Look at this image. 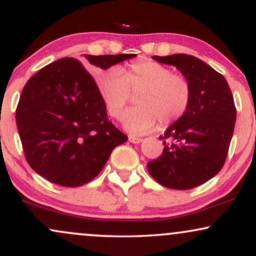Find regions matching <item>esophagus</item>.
<instances>
[{"label":"esophagus","instance_id":"obj_1","mask_svg":"<svg viewBox=\"0 0 256 256\" xmlns=\"http://www.w3.org/2000/svg\"><path fill=\"white\" fill-rule=\"evenodd\" d=\"M128 140H130L131 143H134V144H140V142H142V138H140V137H134V136H130L128 137Z\"/></svg>","mask_w":256,"mask_h":256}]
</instances>
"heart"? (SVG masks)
I'll return each mask as SVG.
<instances>
[{
  "mask_svg": "<svg viewBox=\"0 0 256 256\" xmlns=\"http://www.w3.org/2000/svg\"><path fill=\"white\" fill-rule=\"evenodd\" d=\"M100 95L108 113L122 119L132 95L137 107L126 113L124 128L132 134H144L160 122L167 128L183 118L192 102V86L184 77L155 61H136L126 68L110 67L98 78Z\"/></svg>",
  "mask_w": 256,
  "mask_h": 256,
  "instance_id": "heart-1",
  "label": "heart"
}]
</instances>
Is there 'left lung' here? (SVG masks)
Listing matches in <instances>:
<instances>
[{"label": "left lung", "mask_w": 256, "mask_h": 256, "mask_svg": "<svg viewBox=\"0 0 256 256\" xmlns=\"http://www.w3.org/2000/svg\"><path fill=\"white\" fill-rule=\"evenodd\" d=\"M174 66L192 86V102L183 118L166 128L164 152L148 162L158 183L188 190L206 183L222 168L228 155L236 108L226 79L210 64L186 54L152 56Z\"/></svg>", "instance_id": "8db88e82"}]
</instances>
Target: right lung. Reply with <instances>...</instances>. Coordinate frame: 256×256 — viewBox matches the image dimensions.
<instances>
[{"label": "right lung", "mask_w": 256, "mask_h": 256, "mask_svg": "<svg viewBox=\"0 0 256 256\" xmlns=\"http://www.w3.org/2000/svg\"><path fill=\"white\" fill-rule=\"evenodd\" d=\"M134 56L84 54L89 64L102 70ZM16 119L28 165L62 186L89 183L102 171L113 149L128 140L108 120L94 78L72 58L46 64L28 79Z\"/></svg>", "instance_id": "obj_1"}]
</instances>
